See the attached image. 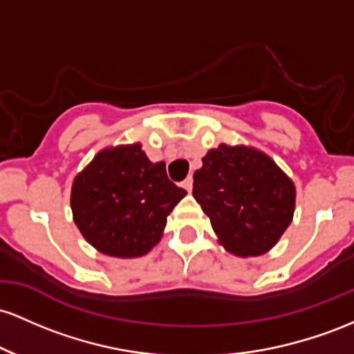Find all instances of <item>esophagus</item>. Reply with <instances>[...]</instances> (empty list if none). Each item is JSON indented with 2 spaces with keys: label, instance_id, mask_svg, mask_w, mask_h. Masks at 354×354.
Instances as JSON below:
<instances>
[{
  "label": "esophagus",
  "instance_id": "1",
  "mask_svg": "<svg viewBox=\"0 0 354 354\" xmlns=\"http://www.w3.org/2000/svg\"><path fill=\"white\" fill-rule=\"evenodd\" d=\"M192 184H194V178L187 177L184 182H182V187L187 190V192H190V190H192Z\"/></svg>",
  "mask_w": 354,
  "mask_h": 354
}]
</instances>
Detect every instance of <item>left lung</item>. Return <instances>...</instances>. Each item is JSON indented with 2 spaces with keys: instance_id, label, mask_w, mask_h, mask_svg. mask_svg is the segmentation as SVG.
Listing matches in <instances>:
<instances>
[{
  "instance_id": "obj_1",
  "label": "left lung",
  "mask_w": 354,
  "mask_h": 354,
  "mask_svg": "<svg viewBox=\"0 0 354 354\" xmlns=\"http://www.w3.org/2000/svg\"><path fill=\"white\" fill-rule=\"evenodd\" d=\"M192 196L229 252L259 256L291 224L296 190L283 170L259 150L221 144L202 158Z\"/></svg>"
}]
</instances>
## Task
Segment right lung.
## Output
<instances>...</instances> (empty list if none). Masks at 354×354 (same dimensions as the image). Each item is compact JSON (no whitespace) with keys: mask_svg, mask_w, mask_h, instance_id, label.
Instances as JSON below:
<instances>
[{"mask_svg":"<svg viewBox=\"0 0 354 354\" xmlns=\"http://www.w3.org/2000/svg\"><path fill=\"white\" fill-rule=\"evenodd\" d=\"M150 162L140 144L105 149L75 178L71 210L77 227L98 251L140 257L157 244L167 216L185 196Z\"/></svg>","mask_w":354,"mask_h":354,"instance_id":"1","label":"right lung"}]
</instances>
